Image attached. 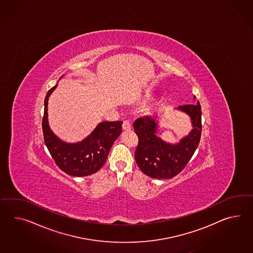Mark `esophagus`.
<instances>
[{"mask_svg":"<svg viewBox=\"0 0 253 253\" xmlns=\"http://www.w3.org/2000/svg\"><path fill=\"white\" fill-rule=\"evenodd\" d=\"M130 128H131V126H130L129 121H124V124H123V129L124 130H129Z\"/></svg>","mask_w":253,"mask_h":253,"instance_id":"1","label":"esophagus"}]
</instances>
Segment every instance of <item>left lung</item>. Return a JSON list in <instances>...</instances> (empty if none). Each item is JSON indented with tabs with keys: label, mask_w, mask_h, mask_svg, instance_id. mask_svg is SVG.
I'll return each instance as SVG.
<instances>
[{
	"label": "left lung",
	"mask_w": 253,
	"mask_h": 253,
	"mask_svg": "<svg viewBox=\"0 0 253 253\" xmlns=\"http://www.w3.org/2000/svg\"><path fill=\"white\" fill-rule=\"evenodd\" d=\"M196 99V97H194ZM177 110L184 111L191 119L193 129L178 143L164 142L157 137L158 120L156 116L137 119L133 129L139 142L135 150L136 163L143 173L153 178H172L181 172L197 150L201 137V106L183 105Z\"/></svg>",
	"instance_id": "left-lung-1"
}]
</instances>
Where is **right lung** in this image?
Returning <instances> with one entry per match:
<instances>
[{"instance_id": "obj_1", "label": "right lung", "mask_w": 253, "mask_h": 253, "mask_svg": "<svg viewBox=\"0 0 253 253\" xmlns=\"http://www.w3.org/2000/svg\"><path fill=\"white\" fill-rule=\"evenodd\" d=\"M56 85L46 93L44 99L43 140L56 166L72 176H86L95 173L103 167L112 144L122 132L123 122H103L81 142H63L50 129L47 104Z\"/></svg>"}]
</instances>
